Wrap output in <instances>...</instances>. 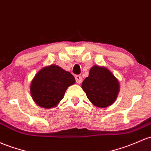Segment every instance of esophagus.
Instances as JSON below:
<instances>
[{
	"instance_id": "obj_1",
	"label": "esophagus",
	"mask_w": 151,
	"mask_h": 151,
	"mask_svg": "<svg viewBox=\"0 0 151 151\" xmlns=\"http://www.w3.org/2000/svg\"><path fill=\"white\" fill-rule=\"evenodd\" d=\"M75 79H76V82H77V84L82 83V77H81L80 75H76L75 76Z\"/></svg>"
}]
</instances>
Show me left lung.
<instances>
[{
	"mask_svg": "<svg viewBox=\"0 0 151 151\" xmlns=\"http://www.w3.org/2000/svg\"><path fill=\"white\" fill-rule=\"evenodd\" d=\"M82 88L94 106L107 107L113 104L120 91L117 79L107 68L94 66L84 79Z\"/></svg>",
	"mask_w": 151,
	"mask_h": 151,
	"instance_id": "obj_1",
	"label": "left lung"
}]
</instances>
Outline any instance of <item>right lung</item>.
Wrapping results in <instances>:
<instances>
[{
  "instance_id": "right-lung-1",
  "label": "right lung",
  "mask_w": 151,
  "mask_h": 151,
  "mask_svg": "<svg viewBox=\"0 0 151 151\" xmlns=\"http://www.w3.org/2000/svg\"><path fill=\"white\" fill-rule=\"evenodd\" d=\"M75 83L70 72L51 64L41 69L31 82L30 90L33 100L44 108L56 107L62 100L68 87Z\"/></svg>"
}]
</instances>
